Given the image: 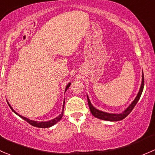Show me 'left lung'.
Segmentation results:
<instances>
[{
  "mask_svg": "<svg viewBox=\"0 0 155 155\" xmlns=\"http://www.w3.org/2000/svg\"><path fill=\"white\" fill-rule=\"evenodd\" d=\"M143 87H144V74H143V81H142L141 87H140V91H139L138 94H137L136 98L134 99V101L130 104V106H129L128 107H127L123 113H120V114H113V113H105V112H102V111H100V110H98L95 109V108L92 105L90 101H89L88 96H87L89 107V109H90L91 113H92V114L95 117L98 118V119H102V120L112 121V122H113V121L122 120V119H125L126 116H127L130 112H131L132 110L134 108L135 105L137 104V103L138 102L139 99H140V96H141L142 92H143Z\"/></svg>",
  "mask_w": 155,
  "mask_h": 155,
  "instance_id": "8db88e82",
  "label": "left lung"
}]
</instances>
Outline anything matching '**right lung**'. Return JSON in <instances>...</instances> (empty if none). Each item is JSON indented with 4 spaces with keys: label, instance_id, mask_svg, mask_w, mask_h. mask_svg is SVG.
<instances>
[{
    "label": "right lung",
    "instance_id": "add662e5",
    "mask_svg": "<svg viewBox=\"0 0 155 155\" xmlns=\"http://www.w3.org/2000/svg\"><path fill=\"white\" fill-rule=\"evenodd\" d=\"M70 85H71V84H70V83H69V84H68V85H67V87H66V90H67V89H68V87H70ZM7 103H8V102H7ZM8 104H9V106L10 107V108H11V109H12V110L13 111L14 113H16V114L18 115V116H20V117L21 118V119H23L24 120H25V121H26V122H28V123L30 124V125H31L32 126H34V127H41V128H45V127H51L52 125H55V124L57 123V122H58L59 121H60V119H62V117H63V112H62L61 114H60V116H57V117H56L55 119H52V120L48 121V122H36V121L30 120V119H28V118H25V117H24V116H21V115L18 114V113L15 112V111L14 110L12 109V107H11V106H10V105H9V103H8ZM64 104H65V101H64V103H63V107H64Z\"/></svg>",
    "mask_w": 155,
    "mask_h": 155
}]
</instances>
